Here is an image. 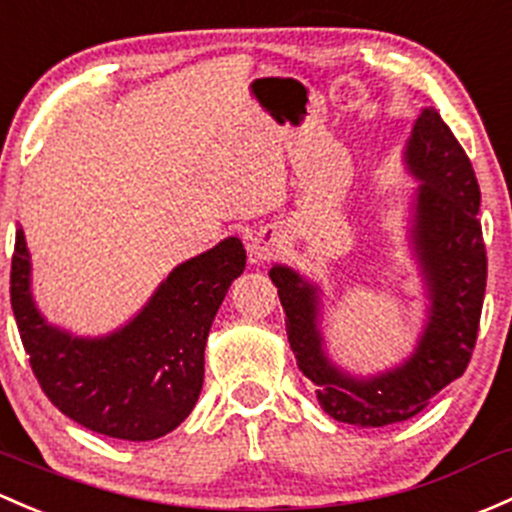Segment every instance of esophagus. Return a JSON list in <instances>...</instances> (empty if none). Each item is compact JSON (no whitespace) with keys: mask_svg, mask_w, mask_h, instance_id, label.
I'll return each mask as SVG.
<instances>
[{"mask_svg":"<svg viewBox=\"0 0 512 512\" xmlns=\"http://www.w3.org/2000/svg\"><path fill=\"white\" fill-rule=\"evenodd\" d=\"M279 247H282V240L272 230H260V233L252 235L250 242H247V250H250V257L255 262L270 260L274 252H279Z\"/></svg>","mask_w":512,"mask_h":512,"instance_id":"34e87169","label":"esophagus"}]
</instances>
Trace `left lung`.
<instances>
[{"mask_svg": "<svg viewBox=\"0 0 512 512\" xmlns=\"http://www.w3.org/2000/svg\"><path fill=\"white\" fill-rule=\"evenodd\" d=\"M402 161L419 181L407 211V242L427 297V319L402 363L375 375L343 370L328 355L321 328L324 289L289 265L270 270L299 370L314 383L321 410L355 427L410 419L464 375L486 294L481 191L469 157L434 107H424L414 120Z\"/></svg>", "mask_w": 512, "mask_h": 512, "instance_id": "left-lung-1", "label": "left lung"}]
</instances>
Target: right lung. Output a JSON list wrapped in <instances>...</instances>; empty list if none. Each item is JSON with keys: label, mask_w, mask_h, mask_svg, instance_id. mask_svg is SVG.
Masks as SVG:
<instances>
[{"label": "right lung", "mask_w": 512, "mask_h": 512, "mask_svg": "<svg viewBox=\"0 0 512 512\" xmlns=\"http://www.w3.org/2000/svg\"><path fill=\"white\" fill-rule=\"evenodd\" d=\"M245 260L238 238L220 240L166 274L127 324L105 336H78L51 324L36 306L19 225L12 309L48 400L73 422L112 439L152 441L174 432L201 395L208 331Z\"/></svg>", "instance_id": "right-lung-1"}]
</instances>
